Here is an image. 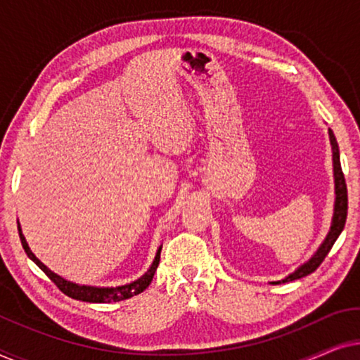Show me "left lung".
<instances>
[{
    "mask_svg": "<svg viewBox=\"0 0 360 360\" xmlns=\"http://www.w3.org/2000/svg\"><path fill=\"white\" fill-rule=\"evenodd\" d=\"M329 141H331L333 146V164H334V181H336V205H334V218H333V224H331V231H329L328 238L324 239V243L321 244V248L318 249V252L313 255L311 259L308 260L307 264H303L298 270H295L292 275H288L287 278L280 280V282H274V283H285L290 282V280H298L307 277V275L313 274L316 270L324 257L329 254V250L336 243V239L339 238V234L342 233L344 224H346V218H347V186H346V179H344L342 169H341V160H339V147H338V141L334 137L333 131L329 129Z\"/></svg>",
    "mask_w": 360,
    "mask_h": 360,
    "instance_id": "obj_1",
    "label": "left lung"
}]
</instances>
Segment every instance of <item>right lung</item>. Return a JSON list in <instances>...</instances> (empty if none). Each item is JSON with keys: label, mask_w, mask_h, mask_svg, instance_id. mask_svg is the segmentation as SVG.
<instances>
[{"label": "right lung", "mask_w": 360, "mask_h": 360, "mask_svg": "<svg viewBox=\"0 0 360 360\" xmlns=\"http://www.w3.org/2000/svg\"><path fill=\"white\" fill-rule=\"evenodd\" d=\"M18 229H19V238H21V244H22L24 250H26V254L29 255V257H31L34 262L39 265V269H41L42 272L57 285V288L60 290L62 293H65L67 297H70L73 300H82V302L111 303V302H121V300H126V298L134 297V295H139L150 285L152 278H154L155 270H157V267H159V262H160L162 248H159V250H157V255H155L154 262H152V265H150V269L147 270V272L142 275L141 278H137L136 282L122 285V287H116V288H98V287H86V285H77V283L68 282V280H65V278L58 277V275L53 274L51 269H47L46 265H44L41 260H39L36 255L32 254V250L29 249V245L26 243V239H24L21 228H19V226H18Z\"/></svg>", "instance_id": "1"}]
</instances>
